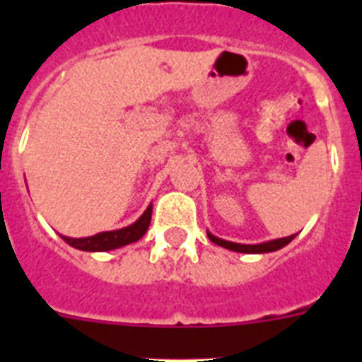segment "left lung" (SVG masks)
<instances>
[{
    "mask_svg": "<svg viewBox=\"0 0 362 362\" xmlns=\"http://www.w3.org/2000/svg\"><path fill=\"white\" fill-rule=\"evenodd\" d=\"M209 239L216 245L223 246V248H228L232 252H241V254H267V252H276L283 246L288 245L296 235H288V238H281V239H274V241H267V243H259V245H241V243H232V241H225V239H219L216 235H212L210 232Z\"/></svg>",
    "mask_w": 362,
    "mask_h": 362,
    "instance_id": "left-lung-1",
    "label": "left lung"
}]
</instances>
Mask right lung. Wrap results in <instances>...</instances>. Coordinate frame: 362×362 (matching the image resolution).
<instances>
[{
    "label": "right lung",
    "instance_id": "right-lung-1",
    "mask_svg": "<svg viewBox=\"0 0 362 362\" xmlns=\"http://www.w3.org/2000/svg\"><path fill=\"white\" fill-rule=\"evenodd\" d=\"M150 219H152V204H148V209L143 212V216L130 226H124L119 230H112V232H99L90 238H65V243H69L70 246L78 248V250L85 252H107L114 250V248H119V246L130 245V243H136L143 238L150 226Z\"/></svg>",
    "mask_w": 362,
    "mask_h": 362
}]
</instances>
